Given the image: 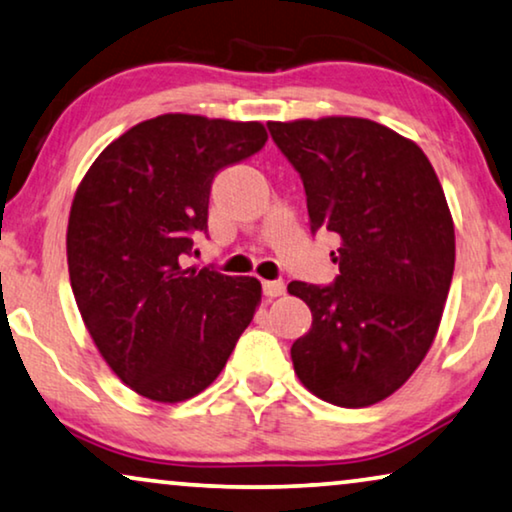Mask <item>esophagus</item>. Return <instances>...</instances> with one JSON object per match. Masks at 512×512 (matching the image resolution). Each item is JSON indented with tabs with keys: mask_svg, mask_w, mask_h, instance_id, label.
<instances>
[{
	"mask_svg": "<svg viewBox=\"0 0 512 512\" xmlns=\"http://www.w3.org/2000/svg\"><path fill=\"white\" fill-rule=\"evenodd\" d=\"M284 289H286V286H284L282 279H275V282H263V293H265V296H268V298L282 296Z\"/></svg>",
	"mask_w": 512,
	"mask_h": 512,
	"instance_id": "obj_1",
	"label": "esophagus"
}]
</instances>
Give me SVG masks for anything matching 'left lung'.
<instances>
[{
  "label": "left lung",
  "instance_id": "obj_1",
  "mask_svg": "<svg viewBox=\"0 0 512 512\" xmlns=\"http://www.w3.org/2000/svg\"><path fill=\"white\" fill-rule=\"evenodd\" d=\"M268 128L303 179L312 233L340 235L335 284H289L312 312L293 370L321 401L375 405L410 380L443 319L454 272L443 186L412 139L368 118Z\"/></svg>",
  "mask_w": 512,
  "mask_h": 512
}]
</instances>
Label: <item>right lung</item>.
I'll return each instance as SVG.
<instances>
[{"label":"right lung","mask_w":512,"mask_h":512,"mask_svg":"<svg viewBox=\"0 0 512 512\" xmlns=\"http://www.w3.org/2000/svg\"><path fill=\"white\" fill-rule=\"evenodd\" d=\"M268 142L258 121L163 114L114 139L76 188L69 282L95 347L139 396L181 403L226 366L261 303L256 277L184 268L221 167Z\"/></svg>","instance_id":"1"}]
</instances>
